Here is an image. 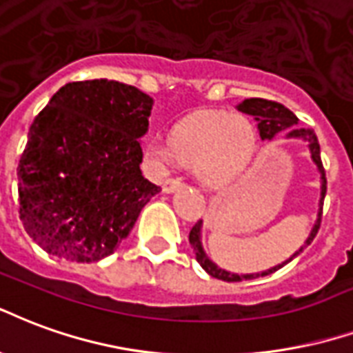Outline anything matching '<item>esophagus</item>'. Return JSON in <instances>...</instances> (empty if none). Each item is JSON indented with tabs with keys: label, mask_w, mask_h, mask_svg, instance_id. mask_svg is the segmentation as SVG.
Segmentation results:
<instances>
[{
	"label": "esophagus",
	"mask_w": 353,
	"mask_h": 353,
	"mask_svg": "<svg viewBox=\"0 0 353 353\" xmlns=\"http://www.w3.org/2000/svg\"><path fill=\"white\" fill-rule=\"evenodd\" d=\"M180 186H182V179H167L161 188H163L165 194H171L174 190H179Z\"/></svg>",
	"instance_id": "34e87169"
}]
</instances>
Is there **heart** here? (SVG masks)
Wrapping results in <instances>:
<instances>
[{
    "instance_id": "b5f03b06",
    "label": "heart",
    "mask_w": 353,
    "mask_h": 353,
    "mask_svg": "<svg viewBox=\"0 0 353 353\" xmlns=\"http://www.w3.org/2000/svg\"><path fill=\"white\" fill-rule=\"evenodd\" d=\"M256 148V128L243 114L197 110L174 123L171 139H152L146 150L159 163L179 159L195 165L208 186H223L248 165Z\"/></svg>"
}]
</instances>
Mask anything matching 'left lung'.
I'll return each instance as SVG.
<instances>
[{"label": "left lung", "instance_id": "obj_1", "mask_svg": "<svg viewBox=\"0 0 353 353\" xmlns=\"http://www.w3.org/2000/svg\"><path fill=\"white\" fill-rule=\"evenodd\" d=\"M236 109L244 112V114H250V117L256 118V122H258V130H259V137L261 139H272L276 133L280 131L288 130L285 133V137L288 139H303V141H307L308 143V150H310V156H312V161L318 167V171H320V179H321V197H320V210H318V220L314 223L312 231H310V235L305 241V246L312 243L314 236L320 230V223H321V208H323V199H325V190H327V180H325V169L321 165V158H320V143H318V137H316V133L310 128H295L297 125V117L293 114L292 110L285 109L282 103L276 101H269V99H261V97H250V99H244ZM201 225L203 222L195 223L192 231H190V244H192V248L195 252V259L199 261L203 269L210 274V276H214L218 280H223V282H243V280H252V279H258V276H267V274H271V272L279 271L280 267H284L288 261H292L293 258H297L301 252L305 250V246H301L299 250L293 254L292 258L284 261L282 265H276V267H271V269H267L263 272H256V274H235V272L225 271V269H220L218 265L212 263V259L208 258L205 250H203V244H201Z\"/></svg>", "mask_w": 353, "mask_h": 353}]
</instances>
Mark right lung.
Listing matches in <instances>:
<instances>
[{"label": "right lung", "mask_w": 353, "mask_h": 353, "mask_svg": "<svg viewBox=\"0 0 353 353\" xmlns=\"http://www.w3.org/2000/svg\"><path fill=\"white\" fill-rule=\"evenodd\" d=\"M152 97L107 79L61 86L18 163L20 220L56 258L92 263L130 235L159 186L141 173Z\"/></svg>", "instance_id": "obj_1"}]
</instances>
